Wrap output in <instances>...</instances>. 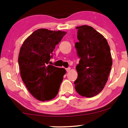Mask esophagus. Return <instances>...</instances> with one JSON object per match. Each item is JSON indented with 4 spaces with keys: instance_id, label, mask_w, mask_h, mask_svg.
<instances>
[{
    "instance_id": "obj_1",
    "label": "esophagus",
    "mask_w": 128,
    "mask_h": 128,
    "mask_svg": "<svg viewBox=\"0 0 128 128\" xmlns=\"http://www.w3.org/2000/svg\"><path fill=\"white\" fill-rule=\"evenodd\" d=\"M70 70V68H66V72H69Z\"/></svg>"
}]
</instances>
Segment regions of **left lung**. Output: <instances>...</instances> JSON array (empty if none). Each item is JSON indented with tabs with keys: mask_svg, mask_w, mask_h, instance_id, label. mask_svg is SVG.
Returning a JSON list of instances; mask_svg holds the SVG:
<instances>
[{
	"mask_svg": "<svg viewBox=\"0 0 128 128\" xmlns=\"http://www.w3.org/2000/svg\"><path fill=\"white\" fill-rule=\"evenodd\" d=\"M76 29L78 42L75 48L80 60L76 68L75 89L80 96L92 97L102 90L108 80L112 64L110 48L104 36L91 26Z\"/></svg>",
	"mask_w": 128,
	"mask_h": 128,
	"instance_id": "1",
	"label": "left lung"
}]
</instances>
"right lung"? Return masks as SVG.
I'll use <instances>...</instances> for the list:
<instances>
[{"instance_id": "1", "label": "right lung", "mask_w": 128, "mask_h": 128, "mask_svg": "<svg viewBox=\"0 0 128 128\" xmlns=\"http://www.w3.org/2000/svg\"><path fill=\"white\" fill-rule=\"evenodd\" d=\"M66 32L41 28L24 41L18 55L22 80L33 97L49 101L58 94L66 70L50 64L56 45Z\"/></svg>"}]
</instances>
